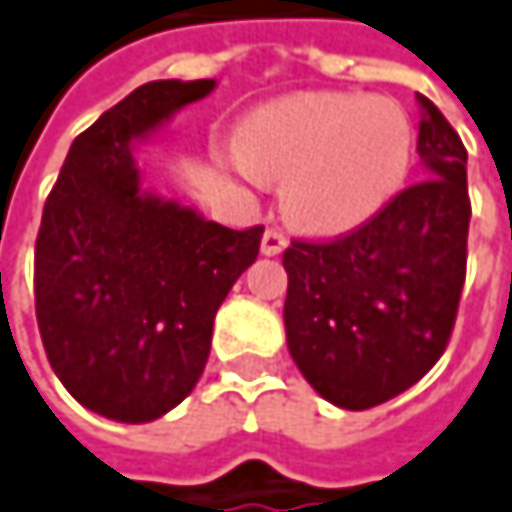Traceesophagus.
<instances>
[{"mask_svg": "<svg viewBox=\"0 0 512 512\" xmlns=\"http://www.w3.org/2000/svg\"><path fill=\"white\" fill-rule=\"evenodd\" d=\"M287 249V234L281 228H269L263 234V243H260V252L263 255H281Z\"/></svg>", "mask_w": 512, "mask_h": 512, "instance_id": "esophagus-1", "label": "esophagus"}]
</instances>
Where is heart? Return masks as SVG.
Returning <instances> with one entry per match:
<instances>
[{
    "mask_svg": "<svg viewBox=\"0 0 512 512\" xmlns=\"http://www.w3.org/2000/svg\"><path fill=\"white\" fill-rule=\"evenodd\" d=\"M415 130L379 97L308 91L260 109L240 133V168L278 180L284 213L311 231H344L406 183Z\"/></svg>",
    "mask_w": 512,
    "mask_h": 512,
    "instance_id": "heart-1",
    "label": "heart"
}]
</instances>
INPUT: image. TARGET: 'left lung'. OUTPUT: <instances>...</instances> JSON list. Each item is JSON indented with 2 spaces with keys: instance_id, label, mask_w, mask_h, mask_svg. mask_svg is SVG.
Wrapping results in <instances>:
<instances>
[{
  "instance_id": "1",
  "label": "left lung",
  "mask_w": 512,
  "mask_h": 512,
  "mask_svg": "<svg viewBox=\"0 0 512 512\" xmlns=\"http://www.w3.org/2000/svg\"><path fill=\"white\" fill-rule=\"evenodd\" d=\"M424 180L332 240L284 249L287 347L302 376L341 409L379 406L448 350L468 260L465 145L418 94Z\"/></svg>"
}]
</instances>
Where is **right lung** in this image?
Masks as SVG:
<instances>
[{"instance_id": "obj_1", "label": "right lung", "mask_w": 512, "mask_h": 512, "mask_svg": "<svg viewBox=\"0 0 512 512\" xmlns=\"http://www.w3.org/2000/svg\"><path fill=\"white\" fill-rule=\"evenodd\" d=\"M213 79H159L70 145L35 240V314L61 385L91 412L145 424L201 379L213 320L255 263L263 225L234 231L139 192L130 142Z\"/></svg>"}]
</instances>
